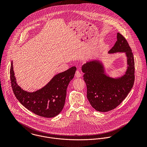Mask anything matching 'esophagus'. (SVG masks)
<instances>
[{"instance_id": "1", "label": "esophagus", "mask_w": 147, "mask_h": 147, "mask_svg": "<svg viewBox=\"0 0 147 147\" xmlns=\"http://www.w3.org/2000/svg\"><path fill=\"white\" fill-rule=\"evenodd\" d=\"M75 76L76 78H80L82 76V74H81V72L79 70H77L76 71V72H75Z\"/></svg>"}]
</instances>
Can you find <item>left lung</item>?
I'll use <instances>...</instances> for the list:
<instances>
[{
  "instance_id": "left-lung-1",
  "label": "left lung",
  "mask_w": 147,
  "mask_h": 147,
  "mask_svg": "<svg viewBox=\"0 0 147 147\" xmlns=\"http://www.w3.org/2000/svg\"><path fill=\"white\" fill-rule=\"evenodd\" d=\"M117 38L108 53L125 54L127 65L123 75L110 77L99 60L88 61L82 67L87 88V98L92 107L100 112L109 111L117 107L125 99L134 83L135 63L131 49L119 33H117Z\"/></svg>"
}]
</instances>
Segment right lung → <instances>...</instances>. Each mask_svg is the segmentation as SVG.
Returning <instances> with one entry per match:
<instances>
[{
    "mask_svg": "<svg viewBox=\"0 0 147 147\" xmlns=\"http://www.w3.org/2000/svg\"><path fill=\"white\" fill-rule=\"evenodd\" d=\"M76 70V67H72L55 75L40 89L29 92L23 90L17 83L12 61L10 69L11 86L16 98L25 108L40 117L53 118L63 109L67 88L74 78Z\"/></svg>",
    "mask_w": 147,
    "mask_h": 147,
    "instance_id": "1",
    "label": "right lung"
}]
</instances>
